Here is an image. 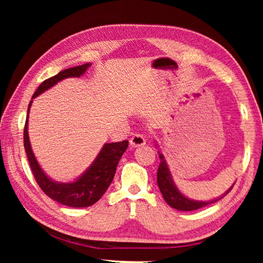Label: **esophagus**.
<instances>
[{
  "mask_svg": "<svg viewBox=\"0 0 263 263\" xmlns=\"http://www.w3.org/2000/svg\"><path fill=\"white\" fill-rule=\"evenodd\" d=\"M146 144V138L141 133H136L130 138V145L131 147H140Z\"/></svg>",
  "mask_w": 263,
  "mask_h": 263,
  "instance_id": "obj_1",
  "label": "esophagus"
}]
</instances>
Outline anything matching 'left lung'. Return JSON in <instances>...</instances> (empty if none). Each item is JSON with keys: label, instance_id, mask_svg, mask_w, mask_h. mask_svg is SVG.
Masks as SVG:
<instances>
[{"label": "left lung", "instance_id": "1", "mask_svg": "<svg viewBox=\"0 0 263 263\" xmlns=\"http://www.w3.org/2000/svg\"><path fill=\"white\" fill-rule=\"evenodd\" d=\"M155 146L157 148H159V145L155 141ZM159 153V158H160V164H159V169H158V185L159 189L161 191V194L163 196V199L166 201L169 206H172L173 209H176V210L180 211H193V210H197V209H201L209 205V204H212L217 201H219L225 195H228L231 189L233 188V185H231V188L229 190L225 191V194H222L221 196L217 198L210 199V201H195V199H191L189 197H186L184 194H182L181 191L177 188L174 180H173L172 173L169 171V167L167 164L166 159H164L162 152Z\"/></svg>", "mask_w": 263, "mask_h": 263}]
</instances>
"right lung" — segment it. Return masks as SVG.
Returning a JSON list of instances; mask_svg holds the SVG:
<instances>
[{"label": "right lung", "mask_w": 263, "mask_h": 263, "mask_svg": "<svg viewBox=\"0 0 263 263\" xmlns=\"http://www.w3.org/2000/svg\"><path fill=\"white\" fill-rule=\"evenodd\" d=\"M91 64H84L77 67L61 70L54 77L44 81L32 96V100L43 94L44 91L54 87L58 82L68 78H80L86 73V70L90 67ZM32 101L30 102L28 108V116L24 127V148L28 160L32 171L34 179L41 186V189L48 197L52 198L64 205L70 208H87L95 204L108 190L109 185L114 180L116 168L118 166L119 160L125 152L128 145L127 140L121 142H106L101 148L92 163L84 171L81 175L77 177L72 182H58L52 180L46 173L43 171L41 164L38 163L31 147L28 124H29V112Z\"/></svg>", "instance_id": "add662e5"}]
</instances>
